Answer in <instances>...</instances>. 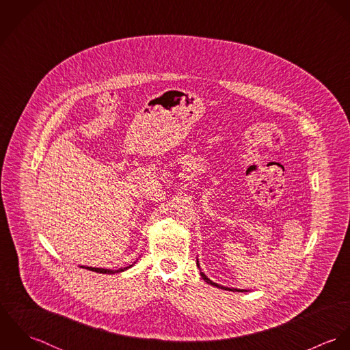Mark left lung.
<instances>
[{
	"instance_id": "1",
	"label": "left lung",
	"mask_w": 350,
	"mask_h": 350,
	"mask_svg": "<svg viewBox=\"0 0 350 350\" xmlns=\"http://www.w3.org/2000/svg\"><path fill=\"white\" fill-rule=\"evenodd\" d=\"M197 265L200 267V262H198V258H197ZM200 276H202V279L206 282V283H208V284H211V286H214V287H217V288H221V290H228V291H233V293H245L247 290H239V288H229V287H224V286H219V284H217V283H214V282H211L202 271H200Z\"/></svg>"
}]
</instances>
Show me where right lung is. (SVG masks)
<instances>
[{
	"label": "right lung",
	"instance_id": "obj_1",
	"mask_svg": "<svg viewBox=\"0 0 350 350\" xmlns=\"http://www.w3.org/2000/svg\"><path fill=\"white\" fill-rule=\"evenodd\" d=\"M135 262H136V261H135ZM135 262H133V264H135ZM133 264H132V265H133ZM132 265L125 267V268H120V269H117V271H113V269H105V268H94V267H82V268H86V269H89V271L98 272V273H117V272H122V271H125V269L131 268Z\"/></svg>",
	"mask_w": 350,
	"mask_h": 350
}]
</instances>
